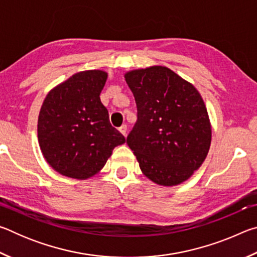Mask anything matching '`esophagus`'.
<instances>
[{"label":"esophagus","instance_id":"obj_1","mask_svg":"<svg viewBox=\"0 0 257 257\" xmlns=\"http://www.w3.org/2000/svg\"><path fill=\"white\" fill-rule=\"evenodd\" d=\"M119 132L123 135V136H125V135H127V125L125 124H122L121 125V127L119 128Z\"/></svg>","mask_w":257,"mask_h":257}]
</instances>
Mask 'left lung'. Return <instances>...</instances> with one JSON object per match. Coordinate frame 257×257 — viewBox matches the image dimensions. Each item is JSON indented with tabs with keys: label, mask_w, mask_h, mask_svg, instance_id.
<instances>
[{
	"label": "left lung",
	"mask_w": 257,
	"mask_h": 257,
	"mask_svg": "<svg viewBox=\"0 0 257 257\" xmlns=\"http://www.w3.org/2000/svg\"><path fill=\"white\" fill-rule=\"evenodd\" d=\"M124 79L137 105L127 144L142 172L161 186L188 180L211 146V122L201 94L162 66L128 71Z\"/></svg>",
	"instance_id": "1"
}]
</instances>
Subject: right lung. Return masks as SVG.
Wrapping results in <instances>:
<instances>
[{"label": "right lung", "mask_w": 257, "mask_h": 257, "mask_svg": "<svg viewBox=\"0 0 257 257\" xmlns=\"http://www.w3.org/2000/svg\"><path fill=\"white\" fill-rule=\"evenodd\" d=\"M106 79L103 70L77 72L51 89L42 104L38 143L60 175L88 179L102 170L115 146L125 143L99 98Z\"/></svg>", "instance_id": "obj_1"}]
</instances>
